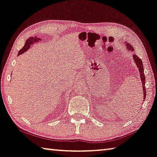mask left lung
<instances>
[{
  "label": "left lung",
  "mask_w": 157,
  "mask_h": 157,
  "mask_svg": "<svg viewBox=\"0 0 157 157\" xmlns=\"http://www.w3.org/2000/svg\"><path fill=\"white\" fill-rule=\"evenodd\" d=\"M126 45L129 50H134L133 48H132V45L131 44H129V43L126 42ZM133 59H134V62H136L137 67H138L140 74L141 81H142V83H143V99L144 101V99L146 98V89H145V76H144V74L143 64L140 58L137 57L136 55H133Z\"/></svg>",
  "instance_id": "left-lung-1"
}]
</instances>
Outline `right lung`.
I'll list each match as a JSON object with an SVG mask.
<instances>
[{
  "label": "right lung",
  "mask_w": 157,
  "mask_h": 157,
  "mask_svg": "<svg viewBox=\"0 0 157 157\" xmlns=\"http://www.w3.org/2000/svg\"><path fill=\"white\" fill-rule=\"evenodd\" d=\"M40 40V38H37L36 37H35V38L30 37L29 38H28V39L26 40L25 44V45H24V47L21 48V49H20V51H19L18 55L24 53V52L26 51V50H29V48H30V45L31 44H33L34 42H37L38 40Z\"/></svg>",
  "instance_id": "add662e5"
}]
</instances>
